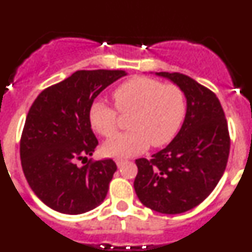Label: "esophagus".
Returning <instances> with one entry per match:
<instances>
[{"label": "esophagus", "instance_id": "obj_1", "mask_svg": "<svg viewBox=\"0 0 252 252\" xmlns=\"http://www.w3.org/2000/svg\"><path fill=\"white\" fill-rule=\"evenodd\" d=\"M125 162V160H122V159H116V164H117V166H121L122 164H124Z\"/></svg>", "mask_w": 252, "mask_h": 252}]
</instances>
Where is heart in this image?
Here are the masks:
<instances>
[{
	"instance_id": "b5f03b06",
	"label": "heart",
	"mask_w": 252,
	"mask_h": 252,
	"mask_svg": "<svg viewBox=\"0 0 252 252\" xmlns=\"http://www.w3.org/2000/svg\"><path fill=\"white\" fill-rule=\"evenodd\" d=\"M116 108L132 113L128 132L120 133L103 145L108 157L128 158L150 146L166 145L174 139L186 117L184 93L174 84H162L146 77H133L112 92ZM92 130L103 137L115 135L119 127L117 112L102 101H94L88 111Z\"/></svg>"
}]
</instances>
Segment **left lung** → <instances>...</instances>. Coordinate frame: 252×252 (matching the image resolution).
<instances>
[{
	"label": "left lung",
	"instance_id": "obj_1",
	"mask_svg": "<svg viewBox=\"0 0 252 252\" xmlns=\"http://www.w3.org/2000/svg\"><path fill=\"white\" fill-rule=\"evenodd\" d=\"M179 87L187 112L177 136L151 159H137L133 188L140 202L165 215L194 208L223 175L230 135L222 106L212 91L180 73H155Z\"/></svg>",
	"mask_w": 252,
	"mask_h": 252
}]
</instances>
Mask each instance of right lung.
<instances>
[{
  "instance_id": "add662e5",
  "label": "right lung",
  "mask_w": 252,
  "mask_h": 252,
  "mask_svg": "<svg viewBox=\"0 0 252 252\" xmlns=\"http://www.w3.org/2000/svg\"><path fill=\"white\" fill-rule=\"evenodd\" d=\"M124 75L125 70H78L44 90L29 110L20 141L22 170L32 192L57 212L82 215L106 198L117 166L112 159L88 160L98 145L88 111ZM79 159L86 165L78 166Z\"/></svg>"
}]
</instances>
